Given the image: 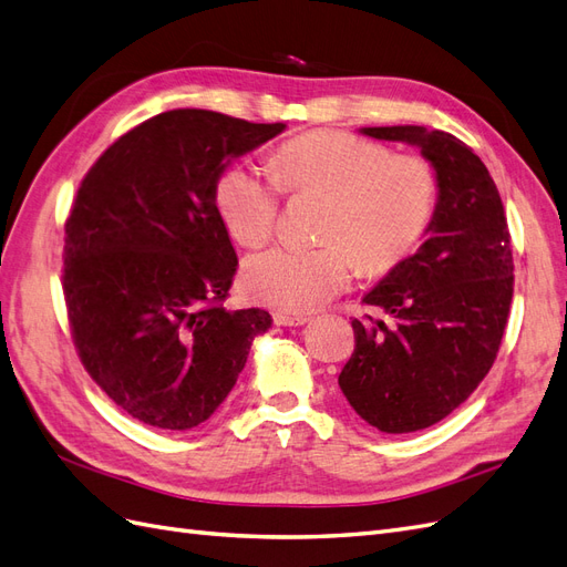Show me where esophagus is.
I'll use <instances>...</instances> for the list:
<instances>
[{
  "label": "esophagus",
  "instance_id": "obj_1",
  "mask_svg": "<svg viewBox=\"0 0 567 567\" xmlns=\"http://www.w3.org/2000/svg\"><path fill=\"white\" fill-rule=\"evenodd\" d=\"M271 319L277 326H302V323L310 321V317H307V315H290V312H281V310L271 312Z\"/></svg>",
  "mask_w": 567,
  "mask_h": 567
}]
</instances>
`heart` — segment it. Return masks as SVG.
Here are the masks:
<instances>
[{
	"mask_svg": "<svg viewBox=\"0 0 567 567\" xmlns=\"http://www.w3.org/2000/svg\"><path fill=\"white\" fill-rule=\"evenodd\" d=\"M290 194H329L317 246L279 244L246 262L248 293L286 312L307 315L346 288L357 265L369 274L398 267L419 246L437 208L435 167L416 153L346 130L293 136L274 156V173L236 163L215 184V205L229 234L260 246L277 231Z\"/></svg>",
	"mask_w": 567,
	"mask_h": 567,
	"instance_id": "obj_1",
	"label": "heart"
}]
</instances>
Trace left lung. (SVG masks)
<instances>
[{
    "mask_svg": "<svg viewBox=\"0 0 567 567\" xmlns=\"http://www.w3.org/2000/svg\"><path fill=\"white\" fill-rule=\"evenodd\" d=\"M421 148L440 179L425 244L364 296L392 317L352 319L354 352L338 375L350 406L383 433H414L471 398L499 352L513 298L504 203L485 163L454 134L364 127Z\"/></svg>",
    "mask_w": 567,
    "mask_h": 567,
    "instance_id": "8db88e82",
    "label": "left lung"
}]
</instances>
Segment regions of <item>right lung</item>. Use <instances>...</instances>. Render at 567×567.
Returning <instances> with one entry per match:
<instances>
[{
  "label": "right lung",
  "instance_id": "obj_1",
  "mask_svg": "<svg viewBox=\"0 0 567 567\" xmlns=\"http://www.w3.org/2000/svg\"><path fill=\"white\" fill-rule=\"evenodd\" d=\"M284 127L167 111L120 136L80 182L65 219L68 323L82 367L132 419L163 431L208 421L271 326L260 307H225L238 257L215 184Z\"/></svg>",
  "mask_w": 567,
  "mask_h": 567
}]
</instances>
